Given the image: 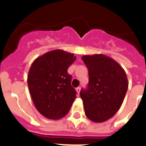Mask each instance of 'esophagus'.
Segmentation results:
<instances>
[{
	"instance_id": "1",
	"label": "esophagus",
	"mask_w": 146,
	"mask_h": 146,
	"mask_svg": "<svg viewBox=\"0 0 146 146\" xmlns=\"http://www.w3.org/2000/svg\"><path fill=\"white\" fill-rule=\"evenodd\" d=\"M80 89H81L80 87H77V88H76V91H77V93L78 94H80Z\"/></svg>"
}]
</instances>
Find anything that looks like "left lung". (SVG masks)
<instances>
[{"label":"left lung","instance_id":"obj_1","mask_svg":"<svg viewBox=\"0 0 146 146\" xmlns=\"http://www.w3.org/2000/svg\"><path fill=\"white\" fill-rule=\"evenodd\" d=\"M82 60L88 69L89 82L81 89L86 115L101 123L111 118L123 103L128 89V80L121 66L102 54L83 55Z\"/></svg>","mask_w":146,"mask_h":146}]
</instances>
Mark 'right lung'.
<instances>
[{"label":"right lung","instance_id":"add662e5","mask_svg":"<svg viewBox=\"0 0 146 146\" xmlns=\"http://www.w3.org/2000/svg\"><path fill=\"white\" fill-rule=\"evenodd\" d=\"M76 60L74 54L55 50L37 58L30 68L28 86L35 107L42 115L58 120L69 112L76 99L67 70Z\"/></svg>","mask_w":146,"mask_h":146}]
</instances>
